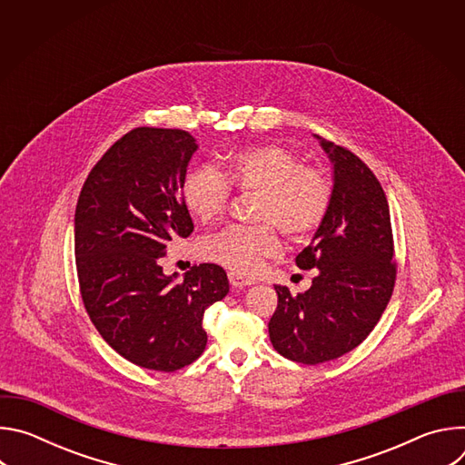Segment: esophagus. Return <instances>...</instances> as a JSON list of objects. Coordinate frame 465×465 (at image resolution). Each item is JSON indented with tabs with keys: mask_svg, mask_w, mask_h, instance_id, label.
<instances>
[{
	"mask_svg": "<svg viewBox=\"0 0 465 465\" xmlns=\"http://www.w3.org/2000/svg\"><path fill=\"white\" fill-rule=\"evenodd\" d=\"M228 280L232 283V287L235 289H242V287H248V285H253V280L242 276V274H237V272H230L228 274Z\"/></svg>",
	"mask_w": 465,
	"mask_h": 465,
	"instance_id": "1",
	"label": "esophagus"
}]
</instances>
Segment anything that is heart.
Segmentation results:
<instances>
[{
    "label": "heart",
    "mask_w": 465,
    "mask_h": 465,
    "mask_svg": "<svg viewBox=\"0 0 465 465\" xmlns=\"http://www.w3.org/2000/svg\"><path fill=\"white\" fill-rule=\"evenodd\" d=\"M230 189L257 194L255 226H228L201 242L204 259L237 274H253L267 257L282 252L276 228L287 237L312 233L327 217L333 187L316 167L302 165L291 149L278 143L244 147L228 154L215 169L189 171L182 182V203L201 223L219 219L230 201Z\"/></svg>",
    "instance_id": "1"
}]
</instances>
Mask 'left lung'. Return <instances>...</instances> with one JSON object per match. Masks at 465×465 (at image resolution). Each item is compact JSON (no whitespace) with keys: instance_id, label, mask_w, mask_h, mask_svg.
Masks as SVG:
<instances>
[{"instance_id":"left-lung-1","label":"left lung","mask_w":465,"mask_h":465,"mask_svg":"<svg viewBox=\"0 0 465 465\" xmlns=\"http://www.w3.org/2000/svg\"><path fill=\"white\" fill-rule=\"evenodd\" d=\"M318 140L333 163V196L311 244L296 255L298 267L316 269V276L298 296L276 285L278 307L269 322L274 350L302 364L355 350L384 312L397 272L379 180L351 151Z\"/></svg>"}]
</instances>
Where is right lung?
<instances>
[{
  "label": "right lung",
  "mask_w": 465,
  "mask_h": 465,
  "mask_svg": "<svg viewBox=\"0 0 465 465\" xmlns=\"http://www.w3.org/2000/svg\"><path fill=\"white\" fill-rule=\"evenodd\" d=\"M198 149L178 128L140 126L90 171L75 210L81 296L99 335L132 364L176 371L206 350L204 311L223 300V267L203 262L183 280L160 257L193 221L182 203L187 163Z\"/></svg>",
  "instance_id": "right-lung-1"
}]
</instances>
